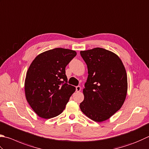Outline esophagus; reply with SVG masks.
I'll use <instances>...</instances> for the list:
<instances>
[{"mask_svg":"<svg viewBox=\"0 0 149 149\" xmlns=\"http://www.w3.org/2000/svg\"><path fill=\"white\" fill-rule=\"evenodd\" d=\"M76 91H77V92H79L81 91V87L80 86H77L76 87Z\"/></svg>","mask_w":149,"mask_h":149,"instance_id":"1","label":"esophagus"}]
</instances>
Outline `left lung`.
<instances>
[{
    "mask_svg": "<svg viewBox=\"0 0 149 149\" xmlns=\"http://www.w3.org/2000/svg\"><path fill=\"white\" fill-rule=\"evenodd\" d=\"M80 55L88 71L80 109L94 121H104L122 107L127 97L125 66L117 54L99 47L80 51Z\"/></svg>",
    "mask_w": 149,
    "mask_h": 149,
    "instance_id": "obj_1",
    "label": "left lung"
}]
</instances>
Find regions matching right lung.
<instances>
[{
    "label": "right lung",
    "mask_w": 149,
    "mask_h": 149,
    "mask_svg": "<svg viewBox=\"0 0 149 149\" xmlns=\"http://www.w3.org/2000/svg\"><path fill=\"white\" fill-rule=\"evenodd\" d=\"M77 55L74 50L56 48L41 53L28 69L25 96L39 117L50 119L62 113L75 87L67 84L65 67Z\"/></svg>",
    "instance_id": "add662e5"
}]
</instances>
